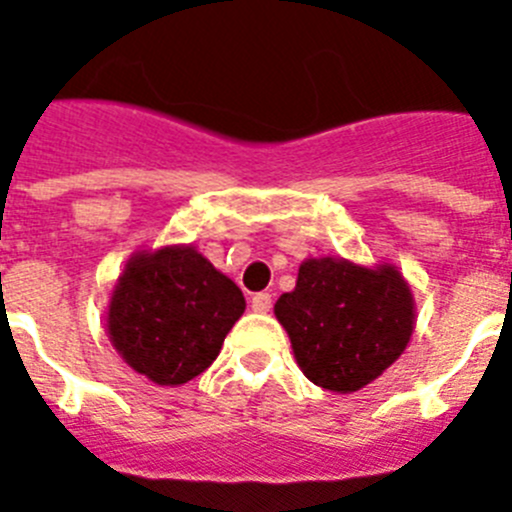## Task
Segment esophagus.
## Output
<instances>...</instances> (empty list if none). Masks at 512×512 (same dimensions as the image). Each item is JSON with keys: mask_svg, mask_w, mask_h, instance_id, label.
<instances>
[{"mask_svg": "<svg viewBox=\"0 0 512 512\" xmlns=\"http://www.w3.org/2000/svg\"><path fill=\"white\" fill-rule=\"evenodd\" d=\"M251 307H253V312H269L271 310V295H269V292H259V295H253Z\"/></svg>", "mask_w": 512, "mask_h": 512, "instance_id": "1", "label": "esophagus"}]
</instances>
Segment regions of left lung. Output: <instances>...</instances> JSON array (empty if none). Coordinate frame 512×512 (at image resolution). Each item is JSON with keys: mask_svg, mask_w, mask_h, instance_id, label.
<instances>
[{"mask_svg": "<svg viewBox=\"0 0 512 512\" xmlns=\"http://www.w3.org/2000/svg\"><path fill=\"white\" fill-rule=\"evenodd\" d=\"M305 377L330 392H356L400 359L413 336L410 287L395 266L307 259L295 292L274 305Z\"/></svg>", "mask_w": 512, "mask_h": 512, "instance_id": "left-lung-1", "label": "left lung"}]
</instances>
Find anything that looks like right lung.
Here are the masks:
<instances>
[{
  "mask_svg": "<svg viewBox=\"0 0 512 512\" xmlns=\"http://www.w3.org/2000/svg\"><path fill=\"white\" fill-rule=\"evenodd\" d=\"M243 310L241 289L202 253L161 248L122 271L107 330L135 372L171 387L205 372Z\"/></svg>",
  "mask_w": 512,
  "mask_h": 512,
  "instance_id": "right-lung-1",
  "label": "right lung"
}]
</instances>
